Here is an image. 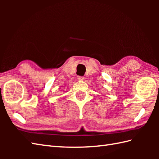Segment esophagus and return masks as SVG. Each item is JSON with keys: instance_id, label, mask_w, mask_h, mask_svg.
I'll return each mask as SVG.
<instances>
[{"instance_id": "1", "label": "esophagus", "mask_w": 159, "mask_h": 159, "mask_svg": "<svg viewBox=\"0 0 159 159\" xmlns=\"http://www.w3.org/2000/svg\"><path fill=\"white\" fill-rule=\"evenodd\" d=\"M78 79H79V80H84V76H79L77 78Z\"/></svg>"}]
</instances>
